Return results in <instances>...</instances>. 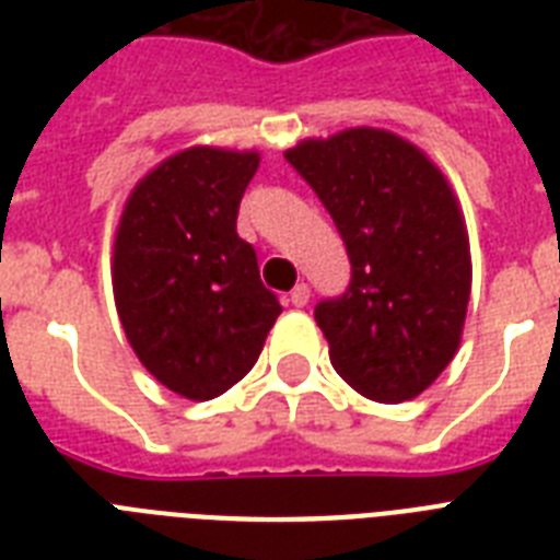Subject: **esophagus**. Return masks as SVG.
<instances>
[{
	"label": "esophagus",
	"mask_w": 560,
	"mask_h": 560,
	"mask_svg": "<svg viewBox=\"0 0 560 560\" xmlns=\"http://www.w3.org/2000/svg\"><path fill=\"white\" fill-rule=\"evenodd\" d=\"M288 302H290V305H293V307H305L307 302H311V288H307L305 281H302V284H296V288L290 290Z\"/></svg>",
	"instance_id": "obj_1"
}]
</instances>
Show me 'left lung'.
<instances>
[{"label": "left lung", "instance_id": "left-lung-1", "mask_svg": "<svg viewBox=\"0 0 560 560\" xmlns=\"http://www.w3.org/2000/svg\"><path fill=\"white\" fill-rule=\"evenodd\" d=\"M340 229L351 284L319 302L331 366L381 404L421 395L462 342L470 244L439 165L407 139L349 127L284 151Z\"/></svg>", "mask_w": 560, "mask_h": 560}]
</instances>
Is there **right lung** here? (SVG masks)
<instances>
[{
  "label": "right lung",
  "instance_id": "add662e5",
  "mask_svg": "<svg viewBox=\"0 0 560 560\" xmlns=\"http://www.w3.org/2000/svg\"><path fill=\"white\" fill-rule=\"evenodd\" d=\"M258 162V151L194 144L148 171L118 220L113 293L127 342L188 400L232 389L281 314L235 229Z\"/></svg>",
  "mask_w": 560,
  "mask_h": 560
}]
</instances>
